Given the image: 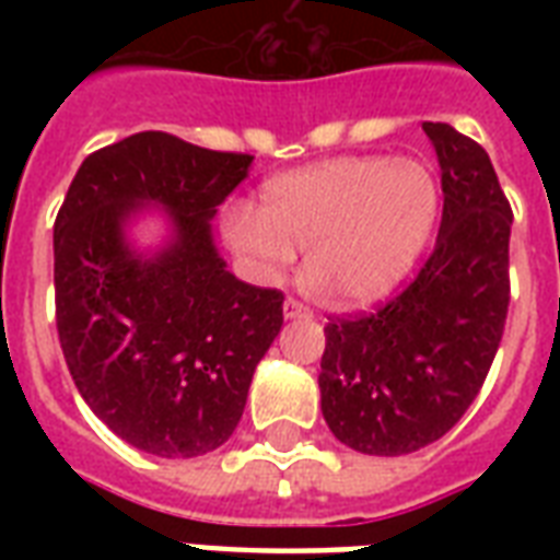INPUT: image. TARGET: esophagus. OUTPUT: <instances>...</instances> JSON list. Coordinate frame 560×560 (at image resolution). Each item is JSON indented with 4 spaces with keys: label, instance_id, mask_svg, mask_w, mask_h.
<instances>
[{
    "label": "esophagus",
    "instance_id": "obj_1",
    "mask_svg": "<svg viewBox=\"0 0 560 560\" xmlns=\"http://www.w3.org/2000/svg\"><path fill=\"white\" fill-rule=\"evenodd\" d=\"M302 316H311V311L299 299H288L284 302V319H302Z\"/></svg>",
    "mask_w": 560,
    "mask_h": 560
}]
</instances>
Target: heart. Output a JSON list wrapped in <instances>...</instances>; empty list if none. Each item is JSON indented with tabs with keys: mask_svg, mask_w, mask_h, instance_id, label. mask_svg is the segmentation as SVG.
Wrapping results in <instances>:
<instances>
[{
	"mask_svg": "<svg viewBox=\"0 0 560 560\" xmlns=\"http://www.w3.org/2000/svg\"><path fill=\"white\" fill-rule=\"evenodd\" d=\"M442 186L421 160L342 156L264 183L258 211L226 214V237L279 281L305 246V270L346 307L372 305L407 279L433 237Z\"/></svg>",
	"mask_w": 560,
	"mask_h": 560,
	"instance_id": "1",
	"label": "heart"
}]
</instances>
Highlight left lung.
<instances>
[{"mask_svg":"<svg viewBox=\"0 0 560 560\" xmlns=\"http://www.w3.org/2000/svg\"><path fill=\"white\" fill-rule=\"evenodd\" d=\"M442 168V226L418 276L372 314L331 316L323 416L351 451L404 456L451 430L486 383L509 314L512 206L488 153L424 121Z\"/></svg>","mask_w":560,"mask_h":560,"instance_id":"8db88e82","label":"left lung"}]
</instances>
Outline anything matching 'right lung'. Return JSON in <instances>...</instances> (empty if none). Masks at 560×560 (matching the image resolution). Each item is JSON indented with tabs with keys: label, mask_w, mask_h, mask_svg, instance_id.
<instances>
[{
	"label": "right lung",
	"mask_w": 560,
	"mask_h": 560,
	"mask_svg": "<svg viewBox=\"0 0 560 560\" xmlns=\"http://www.w3.org/2000/svg\"><path fill=\"white\" fill-rule=\"evenodd\" d=\"M249 153L206 151L144 130L90 153L55 220L57 337L81 398L139 451L211 453L235 433L258 360L279 337L281 290L226 270L209 220L249 174ZM163 206L153 254L126 220Z\"/></svg>",
	"instance_id": "add662e5"
}]
</instances>
